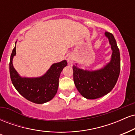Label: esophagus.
<instances>
[{"label":"esophagus","instance_id":"34e87169","mask_svg":"<svg viewBox=\"0 0 135 135\" xmlns=\"http://www.w3.org/2000/svg\"><path fill=\"white\" fill-rule=\"evenodd\" d=\"M73 60H74V58H73V56L71 55H69L67 56V60L69 61V63H73Z\"/></svg>","mask_w":135,"mask_h":135}]
</instances>
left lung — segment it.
Listing matches in <instances>:
<instances>
[{
	"instance_id": "left-lung-1",
	"label": "left lung",
	"mask_w": 135,
	"mask_h": 135,
	"mask_svg": "<svg viewBox=\"0 0 135 135\" xmlns=\"http://www.w3.org/2000/svg\"><path fill=\"white\" fill-rule=\"evenodd\" d=\"M112 51L111 59L103 67L94 70L80 69L73 65L74 81L76 88L87 99L99 98L110 92L117 83L120 70L119 49L114 35L105 32Z\"/></svg>"
}]
</instances>
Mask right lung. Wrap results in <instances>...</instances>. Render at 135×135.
<instances>
[{
    "label": "right lung",
    "mask_w": 135,
    "mask_h": 135,
    "mask_svg": "<svg viewBox=\"0 0 135 135\" xmlns=\"http://www.w3.org/2000/svg\"><path fill=\"white\" fill-rule=\"evenodd\" d=\"M11 55L9 72L13 86L18 93L29 101L37 104H42L53 98L58 91L59 79L67 61L63 60L53 63L43 75L37 77L20 76L13 66V58L16 55V46Z\"/></svg>",
    "instance_id": "add662e5"
}]
</instances>
